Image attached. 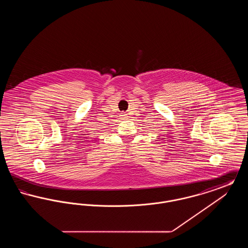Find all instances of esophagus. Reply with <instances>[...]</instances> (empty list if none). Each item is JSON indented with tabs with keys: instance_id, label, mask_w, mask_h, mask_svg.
<instances>
[{
	"instance_id": "obj_1",
	"label": "esophagus",
	"mask_w": 248,
	"mask_h": 248,
	"mask_svg": "<svg viewBox=\"0 0 248 248\" xmlns=\"http://www.w3.org/2000/svg\"><path fill=\"white\" fill-rule=\"evenodd\" d=\"M121 118L123 119V120H126V119L128 118L127 113H125V112H122V113H121Z\"/></svg>"
}]
</instances>
